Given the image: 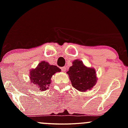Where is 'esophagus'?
<instances>
[{
  "instance_id": "34e87169",
  "label": "esophagus",
  "mask_w": 128,
  "mask_h": 128,
  "mask_svg": "<svg viewBox=\"0 0 128 128\" xmlns=\"http://www.w3.org/2000/svg\"><path fill=\"white\" fill-rule=\"evenodd\" d=\"M60 69H61L62 72H64L66 70V67H62V68H60Z\"/></svg>"
}]
</instances>
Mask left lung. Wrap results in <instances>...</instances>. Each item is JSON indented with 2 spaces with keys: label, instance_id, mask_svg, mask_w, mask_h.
Returning <instances> with one entry per match:
<instances>
[{
  "label": "left lung",
  "instance_id": "left-lung-1",
  "mask_svg": "<svg viewBox=\"0 0 128 128\" xmlns=\"http://www.w3.org/2000/svg\"><path fill=\"white\" fill-rule=\"evenodd\" d=\"M72 86L80 92L91 90L97 82L96 70L94 68L87 67L82 60L76 59L67 72Z\"/></svg>",
  "mask_w": 128,
  "mask_h": 128
}]
</instances>
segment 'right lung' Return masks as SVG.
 Segmentation results:
<instances>
[{"label":"right lung","mask_w":128,"mask_h":128,"mask_svg":"<svg viewBox=\"0 0 128 128\" xmlns=\"http://www.w3.org/2000/svg\"><path fill=\"white\" fill-rule=\"evenodd\" d=\"M61 71L56 66L51 65L48 62L41 61L34 69L30 72V80L32 86H35L41 91H45L51 83V77L56 72Z\"/></svg>","instance_id":"right-lung-1"}]
</instances>
